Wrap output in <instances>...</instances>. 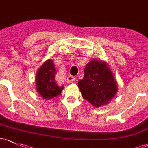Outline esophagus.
Returning <instances> with one entry per match:
<instances>
[{
    "label": "esophagus",
    "instance_id": "esophagus-1",
    "mask_svg": "<svg viewBox=\"0 0 148 148\" xmlns=\"http://www.w3.org/2000/svg\"><path fill=\"white\" fill-rule=\"evenodd\" d=\"M75 77H73V76H69V77H67V79H66V82L68 83H72L74 82V81H75Z\"/></svg>",
    "mask_w": 148,
    "mask_h": 148
}]
</instances>
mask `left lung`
<instances>
[{"label": "left lung", "mask_w": 148, "mask_h": 148, "mask_svg": "<svg viewBox=\"0 0 148 148\" xmlns=\"http://www.w3.org/2000/svg\"><path fill=\"white\" fill-rule=\"evenodd\" d=\"M85 100L99 108L108 104L117 92V82L105 62L92 60L86 66L84 77L78 82Z\"/></svg>", "instance_id": "left-lung-1"}]
</instances>
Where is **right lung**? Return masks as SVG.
Wrapping results in <instances>:
<instances>
[{
    "label": "right lung",
    "mask_w": 148,
    "mask_h": 148,
    "mask_svg": "<svg viewBox=\"0 0 148 148\" xmlns=\"http://www.w3.org/2000/svg\"><path fill=\"white\" fill-rule=\"evenodd\" d=\"M57 71L52 60H48L38 69L36 76V91L45 100L58 96L64 87L58 86L56 82Z\"/></svg>",
    "instance_id": "add662e5"
}]
</instances>
